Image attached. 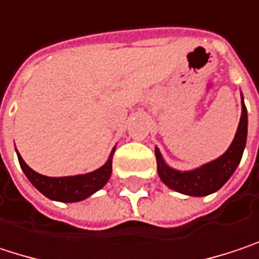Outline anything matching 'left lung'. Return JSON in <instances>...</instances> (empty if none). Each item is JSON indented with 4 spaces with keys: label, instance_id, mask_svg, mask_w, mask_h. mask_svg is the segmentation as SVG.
<instances>
[{
    "label": "left lung",
    "instance_id": "1",
    "mask_svg": "<svg viewBox=\"0 0 259 259\" xmlns=\"http://www.w3.org/2000/svg\"><path fill=\"white\" fill-rule=\"evenodd\" d=\"M247 137V110L244 106L242 95V116L240 122L234 136L233 143L227 149L225 153H222L219 158L213 159L207 164H203L198 168L180 171L173 167H170L158 147H155V156L158 164V176L167 185L170 189L191 195V197H206L209 194L216 192L221 189L228 179L233 176L237 165L240 164L243 156V150L246 146Z\"/></svg>",
    "mask_w": 259,
    "mask_h": 259
}]
</instances>
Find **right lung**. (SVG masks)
<instances>
[{"instance_id":"obj_1","label":"right lung","mask_w":259,"mask_h":259,"mask_svg":"<svg viewBox=\"0 0 259 259\" xmlns=\"http://www.w3.org/2000/svg\"><path fill=\"white\" fill-rule=\"evenodd\" d=\"M114 149L116 147H113V150L110 152L107 162L98 170H94L84 175L64 176V178H48L34 171L22 159L19 152L17 150L16 152L20 168L23 170L25 176L45 197L55 201H61V203H77L91 197L97 191H100L109 182L110 175H112V159H113Z\"/></svg>"}]
</instances>
